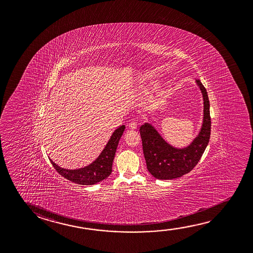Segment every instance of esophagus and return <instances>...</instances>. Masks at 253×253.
<instances>
[{
    "mask_svg": "<svg viewBox=\"0 0 253 253\" xmlns=\"http://www.w3.org/2000/svg\"><path fill=\"white\" fill-rule=\"evenodd\" d=\"M128 127L130 129H136L137 127V121L133 120L132 122H130L129 125H128Z\"/></svg>",
    "mask_w": 253,
    "mask_h": 253,
    "instance_id": "34e87169",
    "label": "esophagus"
}]
</instances>
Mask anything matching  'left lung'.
<instances>
[{
	"label": "left lung",
	"instance_id": "left-lung-1",
	"mask_svg": "<svg viewBox=\"0 0 253 253\" xmlns=\"http://www.w3.org/2000/svg\"><path fill=\"white\" fill-rule=\"evenodd\" d=\"M203 96V123L198 136L183 148L169 145L149 123L142 125L140 131L143 152L147 169L155 178H178L193 169L209 143L211 135L210 103L207 90L199 79L196 80Z\"/></svg>",
	"mask_w": 253,
	"mask_h": 253
}]
</instances>
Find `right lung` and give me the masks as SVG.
Here are the masks:
<instances>
[{
    "instance_id": "obj_1",
    "label": "right lung",
    "mask_w": 253,
    "mask_h": 253,
    "mask_svg": "<svg viewBox=\"0 0 253 253\" xmlns=\"http://www.w3.org/2000/svg\"><path fill=\"white\" fill-rule=\"evenodd\" d=\"M125 125L116 128L109 138L103 151L88 166L78 169H66L56 165L51 159L50 162L59 174L75 183L82 185H92L107 178L112 172V165L117 145L125 131Z\"/></svg>"
}]
</instances>
